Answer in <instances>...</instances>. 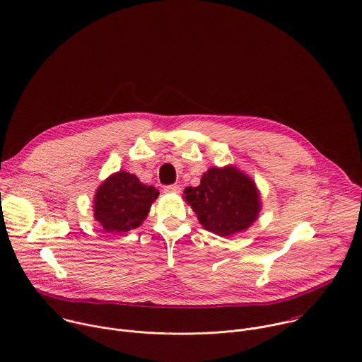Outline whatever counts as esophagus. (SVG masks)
I'll return each mask as SVG.
<instances>
[{"label": "esophagus", "instance_id": "esophagus-1", "mask_svg": "<svg viewBox=\"0 0 362 362\" xmlns=\"http://www.w3.org/2000/svg\"><path fill=\"white\" fill-rule=\"evenodd\" d=\"M163 190L166 193H180V186L179 185H169V186H165Z\"/></svg>", "mask_w": 362, "mask_h": 362}]
</instances>
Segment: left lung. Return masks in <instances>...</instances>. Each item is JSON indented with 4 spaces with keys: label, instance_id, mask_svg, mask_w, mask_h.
<instances>
[{
    "label": "left lung",
    "instance_id": "8db88e82",
    "mask_svg": "<svg viewBox=\"0 0 362 362\" xmlns=\"http://www.w3.org/2000/svg\"><path fill=\"white\" fill-rule=\"evenodd\" d=\"M185 199L199 223L223 237L246 230L260 210L255 182L231 166L210 168L197 187L185 189Z\"/></svg>",
    "mask_w": 362,
    "mask_h": 362
}]
</instances>
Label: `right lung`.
Returning a JSON list of instances; mask_svg holds the SVG:
<instances>
[{"mask_svg": "<svg viewBox=\"0 0 362 362\" xmlns=\"http://www.w3.org/2000/svg\"><path fill=\"white\" fill-rule=\"evenodd\" d=\"M158 196L159 192L153 186H146L135 175L120 170L96 190L95 218L107 233L136 228L146 218Z\"/></svg>", "mask_w": 362, "mask_h": 362, "instance_id": "1", "label": "right lung"}]
</instances>
